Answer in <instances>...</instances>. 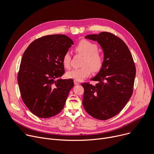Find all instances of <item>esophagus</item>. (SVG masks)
<instances>
[{
  "label": "esophagus",
  "instance_id": "obj_1",
  "mask_svg": "<svg viewBox=\"0 0 154 154\" xmlns=\"http://www.w3.org/2000/svg\"><path fill=\"white\" fill-rule=\"evenodd\" d=\"M74 84L75 85H79L80 84V82L77 81V80H74Z\"/></svg>",
  "mask_w": 154,
  "mask_h": 154
}]
</instances>
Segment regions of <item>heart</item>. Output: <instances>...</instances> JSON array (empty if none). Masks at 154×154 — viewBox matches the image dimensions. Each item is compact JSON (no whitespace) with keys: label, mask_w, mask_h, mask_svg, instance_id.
Returning a JSON list of instances; mask_svg holds the SVG:
<instances>
[{"label":"heart","mask_w":154,"mask_h":154,"mask_svg":"<svg viewBox=\"0 0 154 154\" xmlns=\"http://www.w3.org/2000/svg\"><path fill=\"white\" fill-rule=\"evenodd\" d=\"M98 45L86 39L79 41L74 47L77 54L84 57L82 63V67L74 69L67 72L66 76L69 79L74 80L80 81L88 77L91 72H99L103 66L104 57L103 53L98 50ZM63 64L66 69L71 67V53L70 51H66L62 59Z\"/></svg>","instance_id":"heart-1"}]
</instances>
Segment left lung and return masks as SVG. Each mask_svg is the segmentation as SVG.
Returning <instances> with one entry per match:
<instances>
[{
    "mask_svg": "<svg viewBox=\"0 0 154 154\" xmlns=\"http://www.w3.org/2000/svg\"><path fill=\"white\" fill-rule=\"evenodd\" d=\"M98 42L104 51V63L94 77L95 85L83 82V105L93 118L106 120L124 108L133 92L136 67L130 51L124 42L108 32L85 37Z\"/></svg>",
    "mask_w": 154,
    "mask_h": 154,
    "instance_id": "8db88e82",
    "label": "left lung"
}]
</instances>
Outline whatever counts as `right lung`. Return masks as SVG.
<instances>
[{"label": "right lung", "mask_w": 154, "mask_h": 154, "mask_svg": "<svg viewBox=\"0 0 154 154\" xmlns=\"http://www.w3.org/2000/svg\"><path fill=\"white\" fill-rule=\"evenodd\" d=\"M74 44L63 34L40 37L25 50L18 74L21 98L31 112L50 118L63 110L74 83L72 79H58L64 73V53Z\"/></svg>", "instance_id": "1"}]
</instances>
